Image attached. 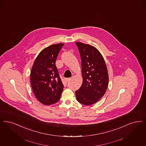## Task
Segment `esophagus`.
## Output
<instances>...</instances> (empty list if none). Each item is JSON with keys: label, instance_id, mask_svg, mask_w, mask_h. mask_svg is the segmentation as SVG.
<instances>
[{"label": "esophagus", "instance_id": "34e87169", "mask_svg": "<svg viewBox=\"0 0 146 146\" xmlns=\"http://www.w3.org/2000/svg\"><path fill=\"white\" fill-rule=\"evenodd\" d=\"M71 80L70 78H66V82H69Z\"/></svg>", "mask_w": 146, "mask_h": 146}]
</instances>
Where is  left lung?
Instances as JSON below:
<instances>
[{"label": "left lung", "instance_id": "obj_1", "mask_svg": "<svg viewBox=\"0 0 146 146\" xmlns=\"http://www.w3.org/2000/svg\"><path fill=\"white\" fill-rule=\"evenodd\" d=\"M82 59V84L76 91V98L84 105L97 103L105 94L109 75L105 60L99 50L88 44L76 42Z\"/></svg>", "mask_w": 146, "mask_h": 146}]
</instances>
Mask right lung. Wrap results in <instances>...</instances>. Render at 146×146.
<instances>
[{
    "label": "right lung",
    "mask_w": 146,
    "mask_h": 146,
    "mask_svg": "<svg viewBox=\"0 0 146 146\" xmlns=\"http://www.w3.org/2000/svg\"><path fill=\"white\" fill-rule=\"evenodd\" d=\"M64 44H52L43 49L35 59L30 72V82L37 99L43 105H52L61 98L64 85L55 64Z\"/></svg>",
    "instance_id": "add662e5"
}]
</instances>
